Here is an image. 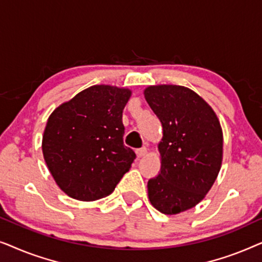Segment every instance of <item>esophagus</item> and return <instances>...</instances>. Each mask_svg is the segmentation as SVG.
<instances>
[{
	"mask_svg": "<svg viewBox=\"0 0 262 262\" xmlns=\"http://www.w3.org/2000/svg\"><path fill=\"white\" fill-rule=\"evenodd\" d=\"M146 152H148V150H146L145 146H143V148L136 150V154H137V156H138V157H143V156H145V155H146Z\"/></svg>",
	"mask_w": 262,
	"mask_h": 262,
	"instance_id": "esophagus-1",
	"label": "esophagus"
}]
</instances>
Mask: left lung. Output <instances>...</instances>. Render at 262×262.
Returning <instances> with one entry per match:
<instances>
[{
  "instance_id": "left-lung-1",
  "label": "left lung",
  "mask_w": 262,
  "mask_h": 262,
  "mask_svg": "<svg viewBox=\"0 0 262 262\" xmlns=\"http://www.w3.org/2000/svg\"><path fill=\"white\" fill-rule=\"evenodd\" d=\"M144 96L163 128L161 170L148 181L149 200L164 214L184 212L205 198L221 170L220 120L205 100L182 85H150Z\"/></svg>"
}]
</instances>
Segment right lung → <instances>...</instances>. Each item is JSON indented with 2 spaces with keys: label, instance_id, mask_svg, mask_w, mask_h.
Listing matches in <instances>:
<instances>
[{
  "label": "right lung",
  "instance_id": "obj_1",
  "mask_svg": "<svg viewBox=\"0 0 262 262\" xmlns=\"http://www.w3.org/2000/svg\"><path fill=\"white\" fill-rule=\"evenodd\" d=\"M127 88L92 85L51 113L42 155L64 193L82 202L110 195L136 159L124 145L123 110Z\"/></svg>",
  "mask_w": 262,
  "mask_h": 262
}]
</instances>
